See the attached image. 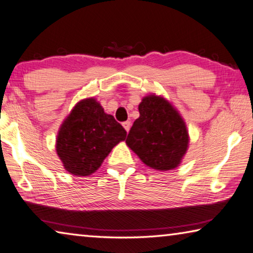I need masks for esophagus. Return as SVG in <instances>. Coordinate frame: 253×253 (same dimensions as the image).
I'll use <instances>...</instances> for the list:
<instances>
[{"instance_id": "1", "label": "esophagus", "mask_w": 253, "mask_h": 253, "mask_svg": "<svg viewBox=\"0 0 253 253\" xmlns=\"http://www.w3.org/2000/svg\"><path fill=\"white\" fill-rule=\"evenodd\" d=\"M122 126H124V129H126V132H129L130 127H131V122L130 121H126V122L122 123Z\"/></svg>"}]
</instances>
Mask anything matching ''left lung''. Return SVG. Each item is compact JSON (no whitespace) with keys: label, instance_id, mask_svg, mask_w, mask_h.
Listing matches in <instances>:
<instances>
[{"label":"left lung","instance_id":"8db88e82","mask_svg":"<svg viewBox=\"0 0 253 253\" xmlns=\"http://www.w3.org/2000/svg\"><path fill=\"white\" fill-rule=\"evenodd\" d=\"M140 117L126 142L139 158L157 170L179 165L188 147V132L178 112L165 98L149 95L139 105Z\"/></svg>","mask_w":253,"mask_h":253}]
</instances>
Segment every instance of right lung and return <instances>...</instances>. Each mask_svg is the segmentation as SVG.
I'll use <instances>...</instances> for the list:
<instances>
[{
    "instance_id": "1",
    "label": "right lung",
    "mask_w": 253,
    "mask_h": 253,
    "mask_svg": "<svg viewBox=\"0 0 253 253\" xmlns=\"http://www.w3.org/2000/svg\"><path fill=\"white\" fill-rule=\"evenodd\" d=\"M126 136L121 124L104 113L94 98H87L77 103L61 126L57 154L66 170L76 176H88Z\"/></svg>"
}]
</instances>
